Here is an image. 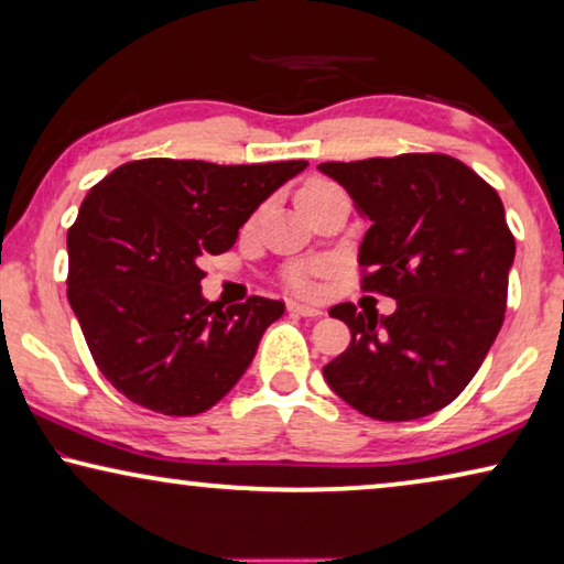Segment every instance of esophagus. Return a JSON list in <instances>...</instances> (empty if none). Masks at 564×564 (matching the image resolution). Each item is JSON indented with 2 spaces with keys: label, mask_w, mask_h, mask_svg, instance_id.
<instances>
[{
  "label": "esophagus",
  "mask_w": 564,
  "mask_h": 564,
  "mask_svg": "<svg viewBox=\"0 0 564 564\" xmlns=\"http://www.w3.org/2000/svg\"><path fill=\"white\" fill-rule=\"evenodd\" d=\"M290 311L297 315H307V318H318V315H323V307L307 303H290Z\"/></svg>",
  "instance_id": "esophagus-1"
}]
</instances>
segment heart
Returning a JSON list of instances; mask_svg holds the SVG:
<instances>
[{"mask_svg":"<svg viewBox=\"0 0 564 564\" xmlns=\"http://www.w3.org/2000/svg\"><path fill=\"white\" fill-rule=\"evenodd\" d=\"M330 189H338L334 182H328V180H311V182H305L303 189L297 192V203L303 205L305 199L326 195V192H330ZM318 272H321V269H295V272L290 274V284L295 290H303V292L313 290V274H318Z\"/></svg>","mask_w":564,"mask_h":564,"instance_id":"b5f03b06","label":"heart"}]
</instances>
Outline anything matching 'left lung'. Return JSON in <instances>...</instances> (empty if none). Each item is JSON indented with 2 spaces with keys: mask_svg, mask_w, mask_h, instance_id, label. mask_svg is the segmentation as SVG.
<instances>
[{
  "mask_svg": "<svg viewBox=\"0 0 564 564\" xmlns=\"http://www.w3.org/2000/svg\"><path fill=\"white\" fill-rule=\"evenodd\" d=\"M349 192L369 230L361 290L392 315L330 307L351 344L323 377L377 421H413L467 388L503 326L516 241L498 192L446 153H400L318 166Z\"/></svg>",
  "mask_w": 564,
  "mask_h": 564,
  "instance_id": "1",
  "label": "left lung"
}]
</instances>
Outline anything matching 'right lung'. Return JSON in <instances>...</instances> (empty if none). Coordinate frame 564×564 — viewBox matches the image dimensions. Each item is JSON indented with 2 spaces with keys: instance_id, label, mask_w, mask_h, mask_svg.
Returning <instances> with one entry per match:
<instances>
[{
  "instance_id": "1",
  "label": "right lung",
  "mask_w": 564,
  "mask_h": 564,
  "mask_svg": "<svg viewBox=\"0 0 564 564\" xmlns=\"http://www.w3.org/2000/svg\"><path fill=\"white\" fill-rule=\"evenodd\" d=\"M305 166L141 159L89 189L66 236V295L115 390L149 411L197 415L241 380L284 303H207L199 261L228 251L249 215Z\"/></svg>"
}]
</instances>
